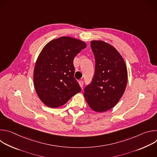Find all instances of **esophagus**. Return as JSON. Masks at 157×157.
I'll return each instance as SVG.
<instances>
[{"mask_svg": "<svg viewBox=\"0 0 157 157\" xmlns=\"http://www.w3.org/2000/svg\"><path fill=\"white\" fill-rule=\"evenodd\" d=\"M79 86L82 87L83 86V84H84V81H79Z\"/></svg>", "mask_w": 157, "mask_h": 157, "instance_id": "obj_1", "label": "esophagus"}]
</instances>
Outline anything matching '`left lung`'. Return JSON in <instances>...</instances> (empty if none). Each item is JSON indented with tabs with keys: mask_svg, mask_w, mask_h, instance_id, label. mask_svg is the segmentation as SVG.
<instances>
[{
	"mask_svg": "<svg viewBox=\"0 0 157 157\" xmlns=\"http://www.w3.org/2000/svg\"><path fill=\"white\" fill-rule=\"evenodd\" d=\"M95 72L91 83L84 89V98L93 110L101 113L115 106L127 86V70L124 59L116 49L102 41H92Z\"/></svg>",
	"mask_w": 157,
	"mask_h": 157,
	"instance_id": "left-lung-1",
	"label": "left lung"
}]
</instances>
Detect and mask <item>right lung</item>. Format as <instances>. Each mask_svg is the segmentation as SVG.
I'll list each match as a JSON object with an SVG mask.
<instances>
[{
	"instance_id": "1",
	"label": "right lung",
	"mask_w": 157,
	"mask_h": 157,
	"mask_svg": "<svg viewBox=\"0 0 157 157\" xmlns=\"http://www.w3.org/2000/svg\"><path fill=\"white\" fill-rule=\"evenodd\" d=\"M86 47L81 40L63 36L43 48L35 64L33 81L36 94L44 104L60 107L81 92L74 76L73 59Z\"/></svg>"
}]
</instances>
